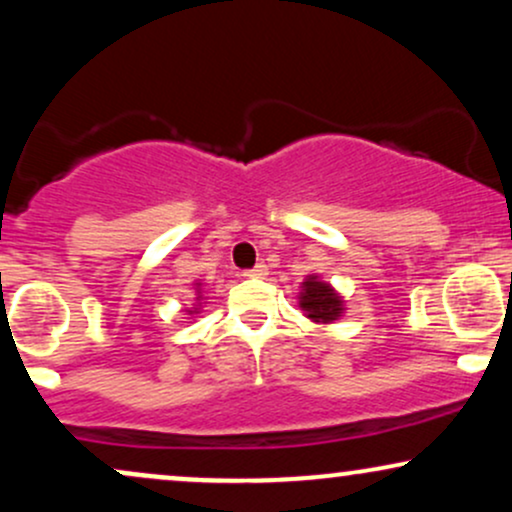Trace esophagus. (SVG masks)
Masks as SVG:
<instances>
[{"label":"esophagus","mask_w":512,"mask_h":512,"mask_svg":"<svg viewBox=\"0 0 512 512\" xmlns=\"http://www.w3.org/2000/svg\"><path fill=\"white\" fill-rule=\"evenodd\" d=\"M243 276H248V279H264V276H267V264L260 262V264H255L252 269H245Z\"/></svg>","instance_id":"34e87169"}]
</instances>
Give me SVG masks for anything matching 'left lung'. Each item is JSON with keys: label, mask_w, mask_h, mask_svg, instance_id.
<instances>
[{"label": "left lung", "mask_w": 512, "mask_h": 512, "mask_svg": "<svg viewBox=\"0 0 512 512\" xmlns=\"http://www.w3.org/2000/svg\"><path fill=\"white\" fill-rule=\"evenodd\" d=\"M298 298H301V308L305 310V315L313 322H322V325L337 320L344 310L342 296L330 284L317 279V276H308L303 281V291Z\"/></svg>", "instance_id": "1"}]
</instances>
